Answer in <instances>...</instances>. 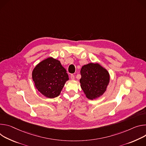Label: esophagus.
<instances>
[{"label": "esophagus", "instance_id": "obj_1", "mask_svg": "<svg viewBox=\"0 0 146 146\" xmlns=\"http://www.w3.org/2000/svg\"><path fill=\"white\" fill-rule=\"evenodd\" d=\"M71 79H72V80H74L75 79V76L73 75V74H72L71 75Z\"/></svg>", "mask_w": 146, "mask_h": 146}]
</instances>
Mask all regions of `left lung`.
<instances>
[{"mask_svg": "<svg viewBox=\"0 0 146 146\" xmlns=\"http://www.w3.org/2000/svg\"><path fill=\"white\" fill-rule=\"evenodd\" d=\"M80 87L86 98L93 100L102 96L110 83L108 71L98 62L84 65L80 70Z\"/></svg>", "mask_w": 146, "mask_h": 146, "instance_id": "8db88e82", "label": "left lung"}]
</instances>
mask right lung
<instances>
[{"mask_svg":"<svg viewBox=\"0 0 146 146\" xmlns=\"http://www.w3.org/2000/svg\"><path fill=\"white\" fill-rule=\"evenodd\" d=\"M35 86L43 96L48 99L58 96L67 80L68 74L60 61L52 57L38 63L32 72Z\"/></svg>","mask_w":146,"mask_h":146,"instance_id":"right-lung-1","label":"right lung"}]
</instances>
